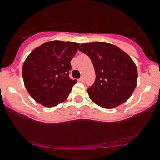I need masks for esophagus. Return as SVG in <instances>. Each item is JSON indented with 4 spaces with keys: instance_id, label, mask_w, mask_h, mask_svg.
Returning <instances> with one entry per match:
<instances>
[{
    "instance_id": "34e87169",
    "label": "esophagus",
    "mask_w": 160,
    "mask_h": 160,
    "mask_svg": "<svg viewBox=\"0 0 160 160\" xmlns=\"http://www.w3.org/2000/svg\"><path fill=\"white\" fill-rule=\"evenodd\" d=\"M84 80H84V77H81L80 79H79V81L81 82V83H83V82H84Z\"/></svg>"
}]
</instances>
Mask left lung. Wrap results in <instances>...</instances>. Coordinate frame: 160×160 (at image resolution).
<instances>
[{"label": "left lung", "mask_w": 160, "mask_h": 160, "mask_svg": "<svg viewBox=\"0 0 160 160\" xmlns=\"http://www.w3.org/2000/svg\"><path fill=\"white\" fill-rule=\"evenodd\" d=\"M79 51L91 58L94 67L95 81L88 89L92 102L112 108L131 97L137 85L138 70L126 52L103 42L82 44Z\"/></svg>", "instance_id": "left-lung-1"}]
</instances>
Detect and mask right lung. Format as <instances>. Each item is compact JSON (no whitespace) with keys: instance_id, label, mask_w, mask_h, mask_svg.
<instances>
[{"instance_id":"right-lung-1","label":"right lung","mask_w":160,"mask_h":160,"mask_svg":"<svg viewBox=\"0 0 160 160\" xmlns=\"http://www.w3.org/2000/svg\"><path fill=\"white\" fill-rule=\"evenodd\" d=\"M80 44L53 41L34 49L22 66L25 87L31 97L46 107L56 106L69 96L77 80L69 78L70 62Z\"/></svg>"}]
</instances>
